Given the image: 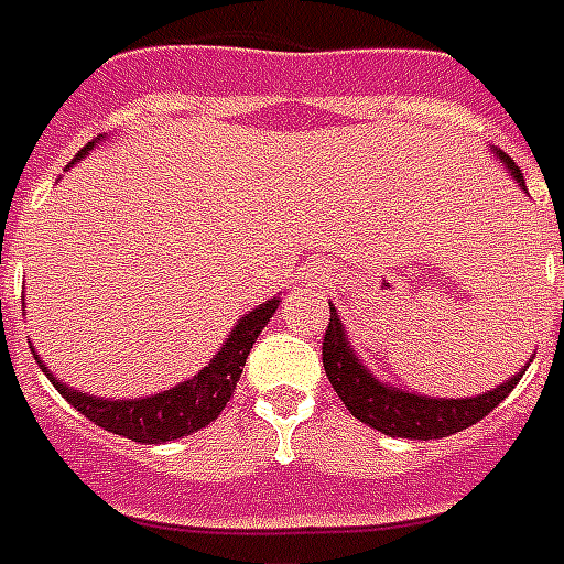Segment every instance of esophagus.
I'll use <instances>...</instances> for the list:
<instances>
[{"mask_svg": "<svg viewBox=\"0 0 564 564\" xmlns=\"http://www.w3.org/2000/svg\"><path fill=\"white\" fill-rule=\"evenodd\" d=\"M316 278H319V281H325V278H330L328 272H316Z\"/></svg>", "mask_w": 564, "mask_h": 564, "instance_id": "esophagus-1", "label": "esophagus"}]
</instances>
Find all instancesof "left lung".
Instances as JSON below:
<instances>
[{
  "mask_svg": "<svg viewBox=\"0 0 564 564\" xmlns=\"http://www.w3.org/2000/svg\"><path fill=\"white\" fill-rule=\"evenodd\" d=\"M494 153L502 159V165L509 167L511 177L518 180V186L527 192L521 167L500 150H494ZM322 364H325V376L337 390V397L343 399V405L351 411V416H358L360 423H367L369 429H378L381 435L408 437V441H437V437L470 429L473 423H479L482 416L491 414L527 372V367H523V372H518L514 378L470 399H435L423 397V393H408V390L378 381L360 364L355 349L349 346V337H346V328H343L334 304H330V322L328 330H325V343H322Z\"/></svg>",
  "mask_w": 564,
  "mask_h": 564,
  "instance_id": "left-lung-1",
  "label": "left lung"
}]
</instances>
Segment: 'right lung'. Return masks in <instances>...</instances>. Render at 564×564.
<instances>
[{"instance_id": "obj_1", "label": "right lung", "mask_w": 564, "mask_h": 564, "mask_svg": "<svg viewBox=\"0 0 564 564\" xmlns=\"http://www.w3.org/2000/svg\"><path fill=\"white\" fill-rule=\"evenodd\" d=\"M97 141H88V148L79 150V156H88V150H94ZM281 299H272L253 307L236 322L234 330L227 343L218 349L209 364H206L197 376L188 381H180L171 390H162L156 397L144 399H102L91 397V393H82L73 390L70 384H64L53 372L46 369L41 358L37 367L46 372V378L53 381L55 390L70 402L79 414H85L94 425H100L111 435H123L129 441H139V444H165V441H177L192 432H200L206 425L218 420V414L225 411L230 397L236 393V381L242 376V367L248 355H251L253 343L260 337V330L269 325V319L278 311Z\"/></svg>"}]
</instances>
